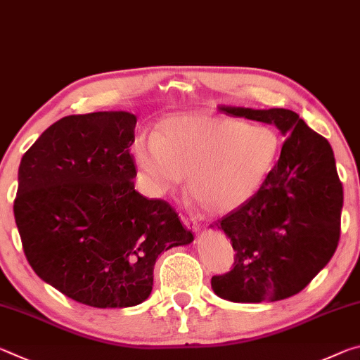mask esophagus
<instances>
[{"mask_svg":"<svg viewBox=\"0 0 360 360\" xmlns=\"http://www.w3.org/2000/svg\"><path fill=\"white\" fill-rule=\"evenodd\" d=\"M180 219H181V221H184V225L188 228V229H191V231H199V223L193 219V217H185V215H180Z\"/></svg>","mask_w":360,"mask_h":360,"instance_id":"esophagus-1","label":"esophagus"}]
</instances>
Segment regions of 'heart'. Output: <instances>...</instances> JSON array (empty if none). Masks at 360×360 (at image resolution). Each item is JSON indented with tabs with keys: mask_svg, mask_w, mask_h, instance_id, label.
<instances>
[{
	"mask_svg": "<svg viewBox=\"0 0 360 360\" xmlns=\"http://www.w3.org/2000/svg\"><path fill=\"white\" fill-rule=\"evenodd\" d=\"M131 151L148 196H166L188 175L201 207L225 215L260 190L278 161L281 137L266 124L194 111L164 117L156 135L134 139Z\"/></svg>",
	"mask_w": 360,
	"mask_h": 360,
	"instance_id": "heart-1",
	"label": "heart"
}]
</instances>
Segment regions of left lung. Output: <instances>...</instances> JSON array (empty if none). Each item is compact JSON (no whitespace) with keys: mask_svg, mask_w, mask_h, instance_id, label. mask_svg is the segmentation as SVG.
<instances>
[{"mask_svg":"<svg viewBox=\"0 0 360 360\" xmlns=\"http://www.w3.org/2000/svg\"><path fill=\"white\" fill-rule=\"evenodd\" d=\"M219 108L274 124L285 141L255 196L215 223L231 239L236 257L229 273L212 278V290L234 303L288 298L302 292L337 250L343 185L333 150L292 110Z\"/></svg>","mask_w":360,"mask_h":360,"instance_id":"8db88e82","label":"left lung"}]
</instances>
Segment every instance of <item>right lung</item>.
<instances>
[{"label":"right lung","mask_w":360,"mask_h":360,"mask_svg":"<svg viewBox=\"0 0 360 360\" xmlns=\"http://www.w3.org/2000/svg\"><path fill=\"white\" fill-rule=\"evenodd\" d=\"M135 124L127 111L65 116L19 166L14 217L28 263L94 308L143 303L156 258L194 239L166 201L135 191Z\"/></svg>","instance_id":"1"}]
</instances>
